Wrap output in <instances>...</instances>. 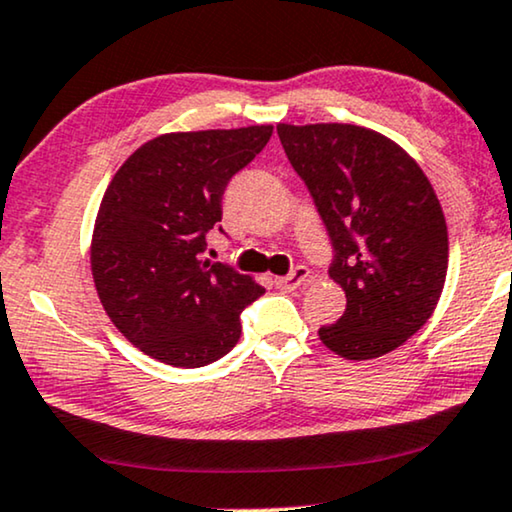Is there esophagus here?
I'll list each match as a JSON object with an SVG mask.
<instances>
[{"label":"esophagus","mask_w":512,"mask_h":512,"mask_svg":"<svg viewBox=\"0 0 512 512\" xmlns=\"http://www.w3.org/2000/svg\"><path fill=\"white\" fill-rule=\"evenodd\" d=\"M306 278H309V269H306V267H295L288 276L276 278L274 283H276L278 290H295V288H299V285L306 281Z\"/></svg>","instance_id":"34e87169"}]
</instances>
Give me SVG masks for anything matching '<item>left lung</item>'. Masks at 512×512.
<instances>
[{
  "label": "left lung",
  "instance_id": "obj_1",
  "mask_svg": "<svg viewBox=\"0 0 512 512\" xmlns=\"http://www.w3.org/2000/svg\"><path fill=\"white\" fill-rule=\"evenodd\" d=\"M332 245L346 311L318 337L349 360L379 358L426 325L447 276V224L405 149L351 124L276 126Z\"/></svg>",
  "mask_w": 512,
  "mask_h": 512
}]
</instances>
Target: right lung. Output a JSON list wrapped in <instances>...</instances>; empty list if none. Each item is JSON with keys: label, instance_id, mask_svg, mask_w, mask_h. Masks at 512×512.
Wrapping results in <instances>:
<instances>
[{"label": "right lung", "instance_id": "obj_1", "mask_svg": "<svg viewBox=\"0 0 512 512\" xmlns=\"http://www.w3.org/2000/svg\"><path fill=\"white\" fill-rule=\"evenodd\" d=\"M271 133L274 126L159 135L109 182L93 229L95 290L121 335L154 360L203 367L227 356L241 337V311L264 295L250 276L201 255L222 222L229 180Z\"/></svg>", "mask_w": 512, "mask_h": 512}]
</instances>
